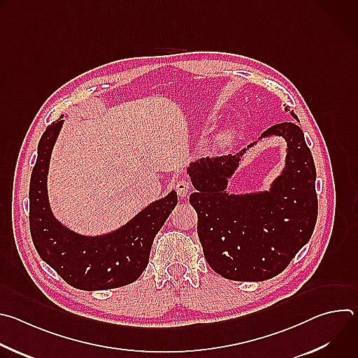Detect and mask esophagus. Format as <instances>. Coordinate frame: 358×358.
Returning <instances> with one entry per match:
<instances>
[{"instance_id":"obj_1","label":"esophagus","mask_w":358,"mask_h":358,"mask_svg":"<svg viewBox=\"0 0 358 358\" xmlns=\"http://www.w3.org/2000/svg\"><path fill=\"white\" fill-rule=\"evenodd\" d=\"M176 191H177V194H178L181 198L187 196V195L189 194V191H191V182H189L188 180H184V178L178 180V181L176 182Z\"/></svg>"}]
</instances>
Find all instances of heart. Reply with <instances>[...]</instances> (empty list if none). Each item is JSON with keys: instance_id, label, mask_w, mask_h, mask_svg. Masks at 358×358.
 Here are the masks:
<instances>
[{"instance_id": "obj_1", "label": "heart", "mask_w": 358, "mask_h": 358, "mask_svg": "<svg viewBox=\"0 0 358 358\" xmlns=\"http://www.w3.org/2000/svg\"><path fill=\"white\" fill-rule=\"evenodd\" d=\"M207 122H213V117H208ZM236 136V130L234 127H227L221 131H218L213 140L210 141V148L213 151H220L222 148H225L227 145H229L232 143V140L235 138Z\"/></svg>"}]
</instances>
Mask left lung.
<instances>
[{"instance_id":"8db88e82","label":"left lung","mask_w":358,"mask_h":358,"mask_svg":"<svg viewBox=\"0 0 358 358\" xmlns=\"http://www.w3.org/2000/svg\"><path fill=\"white\" fill-rule=\"evenodd\" d=\"M289 113L299 122L293 110ZM269 136L287 141L285 166L270 189L229 193V180L244 152ZM187 174L196 189L189 202L198 215L196 231L203 257L225 279L262 282L279 275L315 231L316 167L296 122L268 129L258 141L235 156L192 162Z\"/></svg>"}]
</instances>
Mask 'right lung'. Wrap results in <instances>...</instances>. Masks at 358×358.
I'll use <instances>...</instances> for the list:
<instances>
[{
  "mask_svg": "<svg viewBox=\"0 0 358 358\" xmlns=\"http://www.w3.org/2000/svg\"><path fill=\"white\" fill-rule=\"evenodd\" d=\"M64 116L49 124L38 144V157L29 182V229L43 262L71 286L105 290L126 286L147 268L155 236L177 206V192L150 202L122 227L83 235L62 224L52 213L48 195V173Z\"/></svg>",
  "mask_w": 358,
  "mask_h": 358,
  "instance_id": "right-lung-1",
  "label": "right lung"
}]
</instances>
